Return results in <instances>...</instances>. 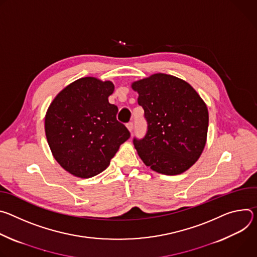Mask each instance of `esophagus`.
Masks as SVG:
<instances>
[{"label": "esophagus", "instance_id": "obj_1", "mask_svg": "<svg viewBox=\"0 0 257 257\" xmlns=\"http://www.w3.org/2000/svg\"><path fill=\"white\" fill-rule=\"evenodd\" d=\"M126 127H127V130L131 132V133H133V130H134V123L131 121V122H128L127 124H126Z\"/></svg>", "mask_w": 257, "mask_h": 257}]
</instances>
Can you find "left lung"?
Listing matches in <instances>:
<instances>
[{
    "label": "left lung",
    "instance_id": "8db88e82",
    "mask_svg": "<svg viewBox=\"0 0 257 257\" xmlns=\"http://www.w3.org/2000/svg\"><path fill=\"white\" fill-rule=\"evenodd\" d=\"M144 109L147 133L134 138L143 162L163 175H180L200 157L206 143L208 110L185 80L156 73L133 82Z\"/></svg>",
    "mask_w": 257,
    "mask_h": 257
}]
</instances>
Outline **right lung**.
<instances>
[{
	"instance_id": "right-lung-1",
	"label": "right lung",
	"mask_w": 257,
	"mask_h": 257,
	"mask_svg": "<svg viewBox=\"0 0 257 257\" xmlns=\"http://www.w3.org/2000/svg\"><path fill=\"white\" fill-rule=\"evenodd\" d=\"M113 91L109 80L82 77L63 89L48 108L45 131L52 154L75 177L102 173L131 137L116 119L117 106L108 101Z\"/></svg>"
}]
</instances>
